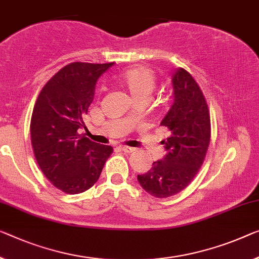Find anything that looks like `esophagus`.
Wrapping results in <instances>:
<instances>
[{
	"mask_svg": "<svg viewBox=\"0 0 259 259\" xmlns=\"http://www.w3.org/2000/svg\"><path fill=\"white\" fill-rule=\"evenodd\" d=\"M120 150H122V152L125 153H132L135 150V148H133V147H128V146H120Z\"/></svg>",
	"mask_w": 259,
	"mask_h": 259,
	"instance_id": "34e87169",
	"label": "esophagus"
}]
</instances>
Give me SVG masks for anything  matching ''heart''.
<instances>
[{
	"label": "heart",
	"mask_w": 259,
	"mask_h": 259,
	"mask_svg": "<svg viewBox=\"0 0 259 259\" xmlns=\"http://www.w3.org/2000/svg\"><path fill=\"white\" fill-rule=\"evenodd\" d=\"M120 82L133 98L149 97L156 84V77L152 69L146 67H134L122 71Z\"/></svg>",
	"instance_id": "heart-1"
}]
</instances>
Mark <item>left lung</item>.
Returning a JSON list of instances; mask_svg holds the SVG:
<instances>
[{
    "instance_id": "1",
    "label": "left lung",
    "mask_w": 259,
    "mask_h": 259,
    "mask_svg": "<svg viewBox=\"0 0 259 259\" xmlns=\"http://www.w3.org/2000/svg\"><path fill=\"white\" fill-rule=\"evenodd\" d=\"M171 82L174 102L161 121L170 131L162 141L165 155L148 172L138 175L141 188L156 198L175 196L192 182L210 140L207 103L197 82L183 68L175 71Z\"/></svg>"
}]
</instances>
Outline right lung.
I'll use <instances>...</instances> for the list:
<instances>
[{
    "label": "right lung",
    "instance_id": "right-lung-1",
    "mask_svg": "<svg viewBox=\"0 0 259 259\" xmlns=\"http://www.w3.org/2000/svg\"><path fill=\"white\" fill-rule=\"evenodd\" d=\"M112 66L69 63L46 83L34 104L30 131L35 160L47 180L66 193L89 190L113 150L78 134L97 79Z\"/></svg>",
    "mask_w": 259,
    "mask_h": 259
}]
</instances>
